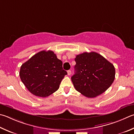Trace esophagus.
I'll use <instances>...</instances> for the list:
<instances>
[{
    "mask_svg": "<svg viewBox=\"0 0 134 134\" xmlns=\"http://www.w3.org/2000/svg\"><path fill=\"white\" fill-rule=\"evenodd\" d=\"M67 74H68V75H71V70H68V71H67Z\"/></svg>",
    "mask_w": 134,
    "mask_h": 134,
    "instance_id": "1",
    "label": "esophagus"
}]
</instances>
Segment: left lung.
<instances>
[{
  "instance_id": "1",
  "label": "left lung",
  "mask_w": 134,
  "mask_h": 134,
  "mask_svg": "<svg viewBox=\"0 0 134 134\" xmlns=\"http://www.w3.org/2000/svg\"><path fill=\"white\" fill-rule=\"evenodd\" d=\"M71 81L83 96L94 98L105 92L115 79L114 65L98 53L85 52L76 55Z\"/></svg>"
}]
</instances>
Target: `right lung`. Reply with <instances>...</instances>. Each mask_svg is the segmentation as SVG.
Masks as SVG:
<instances>
[{
	"mask_svg": "<svg viewBox=\"0 0 134 134\" xmlns=\"http://www.w3.org/2000/svg\"><path fill=\"white\" fill-rule=\"evenodd\" d=\"M66 71L63 62L51 50L37 53L21 65L20 79L27 89L36 96L46 97L59 88Z\"/></svg>",
	"mask_w": 134,
	"mask_h": 134,
	"instance_id": "obj_1",
	"label": "right lung"
}]
</instances>
